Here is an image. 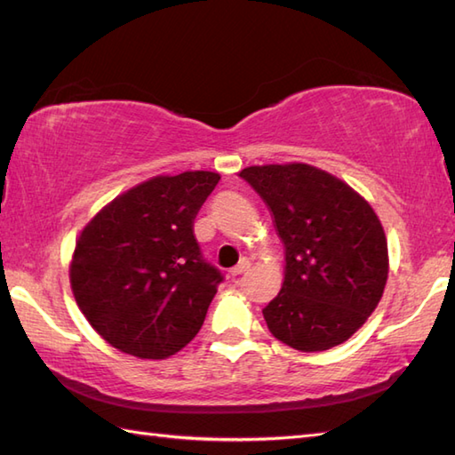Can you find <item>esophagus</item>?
Returning <instances> with one entry per match:
<instances>
[{
    "instance_id": "esophagus-1",
    "label": "esophagus",
    "mask_w": 455,
    "mask_h": 455,
    "mask_svg": "<svg viewBox=\"0 0 455 455\" xmlns=\"http://www.w3.org/2000/svg\"><path fill=\"white\" fill-rule=\"evenodd\" d=\"M248 268H251V262H248L246 258H244V260H240V264H236L235 268L228 272V275H230V278H236V275H240L243 272H246Z\"/></svg>"
}]
</instances>
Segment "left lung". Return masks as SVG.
<instances>
[{"label": "left lung", "instance_id": "8db88e82", "mask_svg": "<svg viewBox=\"0 0 455 455\" xmlns=\"http://www.w3.org/2000/svg\"><path fill=\"white\" fill-rule=\"evenodd\" d=\"M268 204L283 244V282L262 309L275 339L327 351L359 331L388 278L385 228L369 201L309 164L251 165L238 173Z\"/></svg>", "mask_w": 455, "mask_h": 455}]
</instances>
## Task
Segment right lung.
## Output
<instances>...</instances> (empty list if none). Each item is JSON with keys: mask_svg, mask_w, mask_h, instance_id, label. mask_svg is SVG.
Instances as JSON below:
<instances>
[{"mask_svg": "<svg viewBox=\"0 0 455 455\" xmlns=\"http://www.w3.org/2000/svg\"><path fill=\"white\" fill-rule=\"evenodd\" d=\"M219 180L215 172L156 175L80 230L70 290L86 322L118 351L167 359L199 333L222 275L203 260L193 219Z\"/></svg>", "mask_w": 455, "mask_h": 455, "instance_id": "obj_1", "label": "right lung"}]
</instances>
